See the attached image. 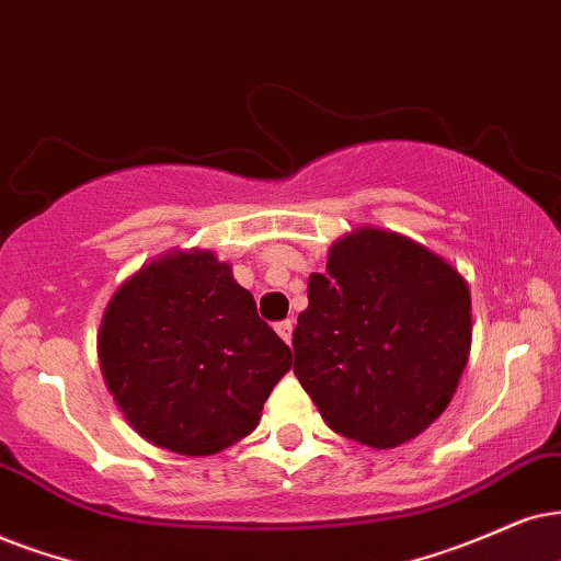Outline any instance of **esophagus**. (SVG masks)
<instances>
[{
	"label": "esophagus",
	"mask_w": 561,
	"mask_h": 561,
	"mask_svg": "<svg viewBox=\"0 0 561 561\" xmlns=\"http://www.w3.org/2000/svg\"><path fill=\"white\" fill-rule=\"evenodd\" d=\"M293 321H282V323H276V333H279L282 339H285L287 344H293Z\"/></svg>",
	"instance_id": "obj_1"
}]
</instances>
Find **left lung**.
Returning a JSON list of instances; mask_svg holds the SVG:
<instances>
[{
    "label": "left lung",
    "mask_w": 561,
    "mask_h": 561,
    "mask_svg": "<svg viewBox=\"0 0 561 561\" xmlns=\"http://www.w3.org/2000/svg\"><path fill=\"white\" fill-rule=\"evenodd\" d=\"M293 346L297 380L333 432L399 448L448 409L469 363V282L414 238L363 225L310 274Z\"/></svg>",
    "instance_id": "left-lung-1"
}]
</instances>
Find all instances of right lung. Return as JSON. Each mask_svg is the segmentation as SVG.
<instances>
[{
    "label": "right lung",
    "instance_id": "right-lung-1",
    "mask_svg": "<svg viewBox=\"0 0 561 561\" xmlns=\"http://www.w3.org/2000/svg\"><path fill=\"white\" fill-rule=\"evenodd\" d=\"M105 386L147 443L215 456L251 435L293 352L209 248H179L134 272L98 331Z\"/></svg>",
    "mask_w": 561,
    "mask_h": 561
}]
</instances>
